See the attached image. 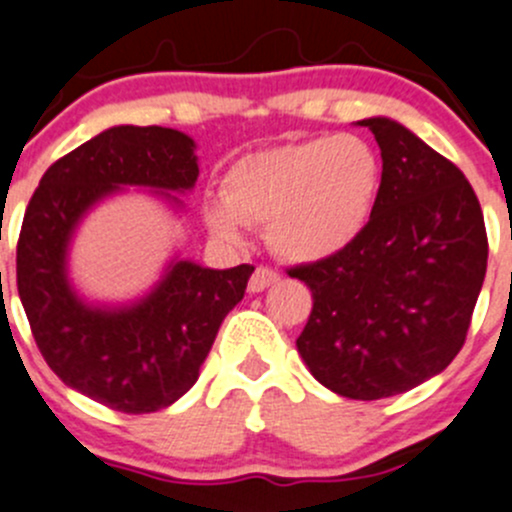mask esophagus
<instances>
[{
  "instance_id": "1",
  "label": "esophagus",
  "mask_w": 512,
  "mask_h": 512,
  "mask_svg": "<svg viewBox=\"0 0 512 512\" xmlns=\"http://www.w3.org/2000/svg\"><path fill=\"white\" fill-rule=\"evenodd\" d=\"M276 281H278V273L273 271V268L256 266V271L251 273V278H249V291L251 293H261L263 288L273 286V283H276Z\"/></svg>"
}]
</instances>
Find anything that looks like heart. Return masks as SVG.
<instances>
[{
    "instance_id": "b5f03b06",
    "label": "heart",
    "mask_w": 512,
    "mask_h": 512,
    "mask_svg": "<svg viewBox=\"0 0 512 512\" xmlns=\"http://www.w3.org/2000/svg\"><path fill=\"white\" fill-rule=\"evenodd\" d=\"M383 161L353 134L316 136L254 151L229 166L224 196L204 204L209 229L239 241L244 224H266L278 256L313 263L346 251L371 224Z\"/></svg>"
}]
</instances>
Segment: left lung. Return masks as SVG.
<instances>
[{"label":"left lung","instance_id":"obj_1","mask_svg":"<svg viewBox=\"0 0 512 512\" xmlns=\"http://www.w3.org/2000/svg\"><path fill=\"white\" fill-rule=\"evenodd\" d=\"M371 224L341 254L288 271L311 288L296 338L318 383L353 401L398 396L458 356L488 266L483 211L463 171L386 116Z\"/></svg>","mask_w":512,"mask_h":512}]
</instances>
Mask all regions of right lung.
<instances>
[{
  "instance_id": "1",
  "label": "right lung",
  "mask_w": 512,
  "mask_h": 512,
  "mask_svg": "<svg viewBox=\"0 0 512 512\" xmlns=\"http://www.w3.org/2000/svg\"><path fill=\"white\" fill-rule=\"evenodd\" d=\"M194 149L176 129L111 126L49 166L24 214L17 288L34 341L69 388L114 411L136 416L179 401L254 273L251 263L216 271L174 258L129 306H91L69 283V244L86 211L121 186L181 206L171 191L194 189Z\"/></svg>"
}]
</instances>
